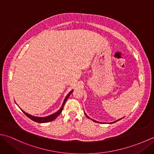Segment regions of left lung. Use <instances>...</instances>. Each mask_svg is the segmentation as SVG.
Instances as JSON below:
<instances>
[{
    "label": "left lung",
    "mask_w": 154,
    "mask_h": 154,
    "mask_svg": "<svg viewBox=\"0 0 154 154\" xmlns=\"http://www.w3.org/2000/svg\"><path fill=\"white\" fill-rule=\"evenodd\" d=\"M86 116H87V115H86ZM87 118H89V117L87 116ZM119 120H116V121H115V122H117V121H119ZM93 121H94V122H96L95 120H93ZM114 122H112V123H114Z\"/></svg>",
    "instance_id": "obj_1"
}]
</instances>
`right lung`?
<instances>
[{"label": "right lung", "mask_w": 154, "mask_h": 154, "mask_svg": "<svg viewBox=\"0 0 154 154\" xmlns=\"http://www.w3.org/2000/svg\"><path fill=\"white\" fill-rule=\"evenodd\" d=\"M73 91H71V92L67 94V97H65V100L63 101V104H62V106H61V109L59 110L57 112H55V114H51V115H50V116H46V117H36V116H32V115H30V114H27L26 112H25L24 111H23V110H22V112H24L26 114V115L29 118V119H30L31 120L34 121V122H38V123H45V122H51V121L54 120H55V119H56V118L61 114V112H62V110H63V106L65 105V102H66L67 99L69 98V97L70 96V94L72 93V92H73Z\"/></svg>", "instance_id": "add662e5"}]
</instances>
